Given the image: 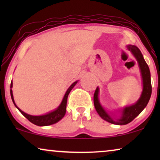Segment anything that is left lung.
<instances>
[{
	"label": "left lung",
	"mask_w": 160,
	"mask_h": 160,
	"mask_svg": "<svg viewBox=\"0 0 160 160\" xmlns=\"http://www.w3.org/2000/svg\"><path fill=\"white\" fill-rule=\"evenodd\" d=\"M127 49L130 51L135 58L136 59L141 72L142 84H143V90H142L141 97L137 100L135 103L131 106L124 107L123 108L119 109L118 112L120 115L117 117L116 114L107 112L100 103L99 100V87H97L94 94V105L95 109L100 117L106 122L118 125H124L130 123L138 117L141 111L146 108L152 95V83H151V73L147 63L144 60L141 52L136 46L128 45Z\"/></svg>",
	"instance_id": "left-lung-1"
}]
</instances>
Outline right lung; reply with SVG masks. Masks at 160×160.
<instances>
[{
	"label": "right lung",
	"instance_id": "right-lung-1",
	"mask_svg": "<svg viewBox=\"0 0 160 160\" xmlns=\"http://www.w3.org/2000/svg\"><path fill=\"white\" fill-rule=\"evenodd\" d=\"M78 81L73 82L71 86L69 87V88L67 89L66 92H65L64 97H63V99L61 102L58 108L54 109V111H50V112L46 113V114L43 115H40V116H32L28 114L21 110L20 108H18L17 106L15 103L14 100V96H13V92H12V87H13V82L12 81L11 82V87H10V93H11V97H12V100L13 102H14V106H16V108L18 109V110L20 111L24 117L27 118V119L29 120L30 122H32V124H36V125L38 126H48L51 125V124H55L57 122H58L60 120H61L64 117V116L66 113V106H67V100L68 97V95L70 92L71 91V89L73 88L74 86L77 84Z\"/></svg>",
	"mask_w": 160,
	"mask_h": 160
}]
</instances>
